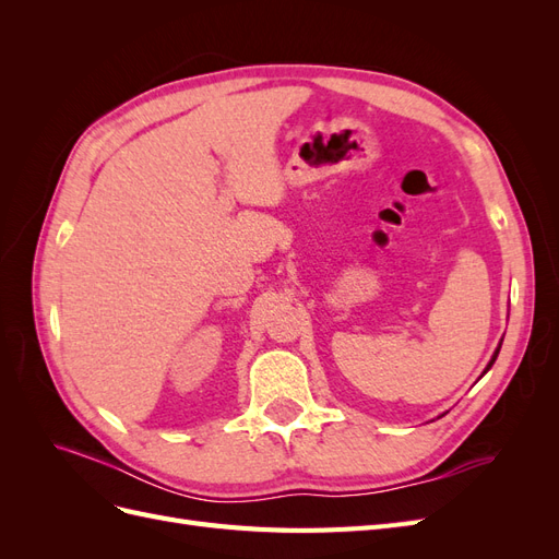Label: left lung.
Listing matches in <instances>:
<instances>
[{
    "label": "left lung",
    "instance_id": "1",
    "mask_svg": "<svg viewBox=\"0 0 559 559\" xmlns=\"http://www.w3.org/2000/svg\"><path fill=\"white\" fill-rule=\"evenodd\" d=\"M497 354H499V349L495 352V357H492V361H489V366H492V364H495V359H497ZM489 366H487V368H489Z\"/></svg>",
    "mask_w": 559,
    "mask_h": 559
}]
</instances>
